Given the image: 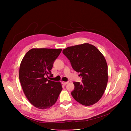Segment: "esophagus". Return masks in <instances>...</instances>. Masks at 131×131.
<instances>
[{
  "label": "esophagus",
  "instance_id": "34e87169",
  "mask_svg": "<svg viewBox=\"0 0 131 131\" xmlns=\"http://www.w3.org/2000/svg\"><path fill=\"white\" fill-rule=\"evenodd\" d=\"M68 83V82H65V81H63V82H62V83H63V84H64V85L67 84Z\"/></svg>",
  "mask_w": 131,
  "mask_h": 131
}]
</instances>
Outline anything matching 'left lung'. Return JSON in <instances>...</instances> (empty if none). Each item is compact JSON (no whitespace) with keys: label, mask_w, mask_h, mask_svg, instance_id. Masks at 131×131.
Listing matches in <instances>:
<instances>
[{"label":"left lung","mask_w":131,"mask_h":131,"mask_svg":"<svg viewBox=\"0 0 131 131\" xmlns=\"http://www.w3.org/2000/svg\"><path fill=\"white\" fill-rule=\"evenodd\" d=\"M72 68L82 77V83L74 82L71 95L84 106L96 103L103 95L108 79V66L104 56L94 46L85 43L63 50Z\"/></svg>","instance_id":"left-lung-1"}]
</instances>
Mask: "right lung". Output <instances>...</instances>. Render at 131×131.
Returning a JSON list of instances; mask_svg holds the SVG:
<instances>
[{"label": "right lung", "instance_id": "1", "mask_svg": "<svg viewBox=\"0 0 131 131\" xmlns=\"http://www.w3.org/2000/svg\"><path fill=\"white\" fill-rule=\"evenodd\" d=\"M62 49L33 48L23 58L19 69V79L29 102L35 107L46 109L57 102L63 88L60 82L47 78L51 74L54 61Z\"/></svg>", "mask_w": 131, "mask_h": 131}]
</instances>
